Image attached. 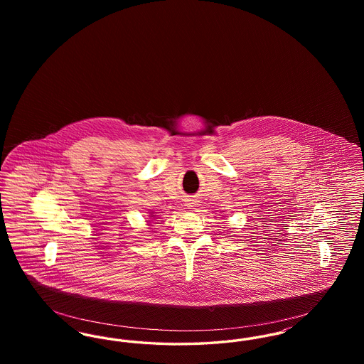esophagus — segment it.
<instances>
[{"label":"esophagus","mask_w":364,"mask_h":364,"mask_svg":"<svg viewBox=\"0 0 364 364\" xmlns=\"http://www.w3.org/2000/svg\"><path fill=\"white\" fill-rule=\"evenodd\" d=\"M188 206H190V208H191V203H188Z\"/></svg>","instance_id":"esophagus-1"}]
</instances>
